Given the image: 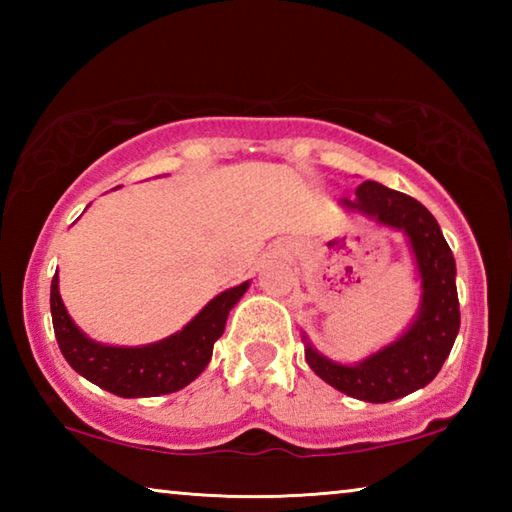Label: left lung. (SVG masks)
I'll list each match as a JSON object with an SVG mask.
<instances>
[{
    "label": "left lung",
    "instance_id": "obj_1",
    "mask_svg": "<svg viewBox=\"0 0 512 512\" xmlns=\"http://www.w3.org/2000/svg\"><path fill=\"white\" fill-rule=\"evenodd\" d=\"M354 194V201H341L345 210L368 216L377 225L402 230L409 239L422 280L420 311L400 339L354 366L323 357L311 348L307 336L305 359L309 368L336 391L354 400L384 404L427 386L452 352L461 327L456 262L438 221L420 201L375 180L361 183Z\"/></svg>",
    "mask_w": 512,
    "mask_h": 512
}]
</instances>
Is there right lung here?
<instances>
[{"mask_svg":"<svg viewBox=\"0 0 512 512\" xmlns=\"http://www.w3.org/2000/svg\"><path fill=\"white\" fill-rule=\"evenodd\" d=\"M250 282L219 293L180 332L140 348L103 345L85 336L69 318L58 291V273L51 280V320L58 348L69 366L103 391L119 397H158L176 393L201 375L212 359L214 343L225 329L230 309Z\"/></svg>","mask_w":512,"mask_h":512,"instance_id":"add662e5","label":"right lung"}]
</instances>
